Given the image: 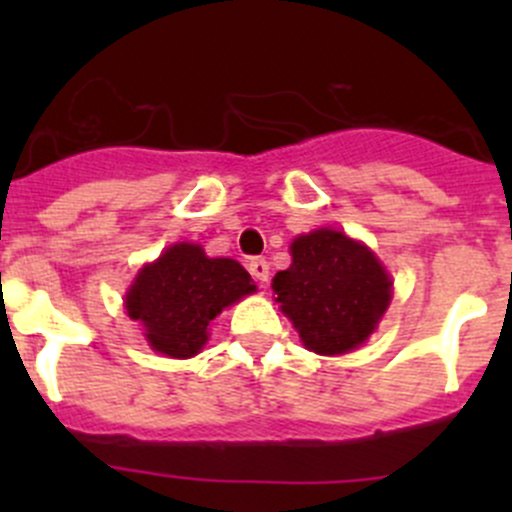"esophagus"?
Here are the masks:
<instances>
[{
    "label": "esophagus",
    "mask_w": 512,
    "mask_h": 512,
    "mask_svg": "<svg viewBox=\"0 0 512 512\" xmlns=\"http://www.w3.org/2000/svg\"><path fill=\"white\" fill-rule=\"evenodd\" d=\"M250 275L255 277V280L267 282V277H270V265H267L265 257H252V260H250Z\"/></svg>",
    "instance_id": "34e87169"
}]
</instances>
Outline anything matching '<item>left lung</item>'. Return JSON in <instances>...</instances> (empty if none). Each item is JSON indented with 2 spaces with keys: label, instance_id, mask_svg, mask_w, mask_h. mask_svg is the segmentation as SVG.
<instances>
[{
  "label": "left lung",
  "instance_id": "left-lung-1",
  "mask_svg": "<svg viewBox=\"0 0 512 512\" xmlns=\"http://www.w3.org/2000/svg\"><path fill=\"white\" fill-rule=\"evenodd\" d=\"M280 309L304 347L344 354L376 329L391 299V280L374 255L337 230L292 242V265L272 280Z\"/></svg>",
  "mask_w": 512,
  "mask_h": 512
}]
</instances>
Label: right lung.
I'll list each match as a JSON object with an SVG mask.
<instances>
[{
	"label": "right lung",
	"instance_id": "add662e5",
	"mask_svg": "<svg viewBox=\"0 0 512 512\" xmlns=\"http://www.w3.org/2000/svg\"><path fill=\"white\" fill-rule=\"evenodd\" d=\"M255 292L245 267L227 257H205L203 247L180 242L146 265L126 297L128 317L146 327L156 352L188 359L208 342V324L227 304Z\"/></svg>",
	"mask_w": 512,
	"mask_h": 512
}]
</instances>
